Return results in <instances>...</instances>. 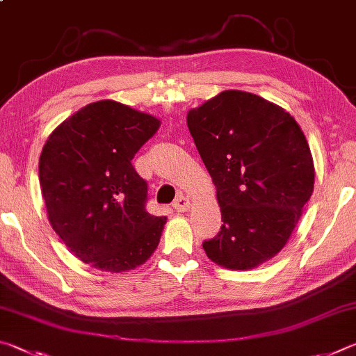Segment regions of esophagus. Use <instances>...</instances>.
<instances>
[{"label": "esophagus", "instance_id": "1", "mask_svg": "<svg viewBox=\"0 0 356 356\" xmlns=\"http://www.w3.org/2000/svg\"><path fill=\"white\" fill-rule=\"evenodd\" d=\"M173 209L175 211H178V213H186V211L189 209V207H191V202H189V198L188 197H184V195H179L177 200L173 202Z\"/></svg>", "mask_w": 356, "mask_h": 356}]
</instances>
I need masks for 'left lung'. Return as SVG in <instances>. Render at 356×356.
<instances>
[{"instance_id": "left-lung-1", "label": "left lung", "mask_w": 356, "mask_h": 356, "mask_svg": "<svg viewBox=\"0 0 356 356\" xmlns=\"http://www.w3.org/2000/svg\"><path fill=\"white\" fill-rule=\"evenodd\" d=\"M188 127L216 186L213 263L254 269L282 250L314 189V162L289 112L250 92L225 90L188 112Z\"/></svg>"}]
</instances>
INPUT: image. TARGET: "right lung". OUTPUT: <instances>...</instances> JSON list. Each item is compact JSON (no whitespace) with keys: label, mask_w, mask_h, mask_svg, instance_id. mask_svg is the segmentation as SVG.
<instances>
[{"label":"right lung","mask_w":356,"mask_h":356,"mask_svg":"<svg viewBox=\"0 0 356 356\" xmlns=\"http://www.w3.org/2000/svg\"><path fill=\"white\" fill-rule=\"evenodd\" d=\"M159 124L102 99L65 118L43 145L39 179L48 220L68 250L95 269H136L159 244L167 217L147 213V183L131 164Z\"/></svg>","instance_id":"obj_1"}]
</instances>
